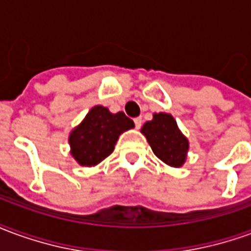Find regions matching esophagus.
I'll return each mask as SVG.
<instances>
[{
    "instance_id": "esophagus-1",
    "label": "esophagus",
    "mask_w": 251,
    "mask_h": 251,
    "mask_svg": "<svg viewBox=\"0 0 251 251\" xmlns=\"http://www.w3.org/2000/svg\"><path fill=\"white\" fill-rule=\"evenodd\" d=\"M134 124H136V127L137 129H140L142 125V118L141 117H137V118H134Z\"/></svg>"
}]
</instances>
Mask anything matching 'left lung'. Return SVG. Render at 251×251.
<instances>
[{
	"label": "left lung",
	"instance_id": "1",
	"mask_svg": "<svg viewBox=\"0 0 251 251\" xmlns=\"http://www.w3.org/2000/svg\"><path fill=\"white\" fill-rule=\"evenodd\" d=\"M153 153L172 168L183 167L189 151L188 138L181 133L177 122L169 113H154L141 127Z\"/></svg>",
	"mask_w": 251,
	"mask_h": 251
}]
</instances>
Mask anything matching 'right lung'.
<instances>
[{
	"label": "right lung",
	"instance_id": "add662e5",
	"mask_svg": "<svg viewBox=\"0 0 251 251\" xmlns=\"http://www.w3.org/2000/svg\"><path fill=\"white\" fill-rule=\"evenodd\" d=\"M134 127V122L122 111L111 113L97 104L68 136L70 153L79 165L95 167L110 156L122 133Z\"/></svg>",
	"mask_w": 251,
	"mask_h": 251
}]
</instances>
